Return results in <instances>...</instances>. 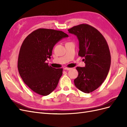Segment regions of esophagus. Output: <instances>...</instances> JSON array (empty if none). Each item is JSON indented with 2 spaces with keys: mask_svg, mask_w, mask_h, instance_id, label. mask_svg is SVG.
<instances>
[{
  "mask_svg": "<svg viewBox=\"0 0 127 127\" xmlns=\"http://www.w3.org/2000/svg\"><path fill=\"white\" fill-rule=\"evenodd\" d=\"M64 70H69L71 69V68H68V67H65L64 68Z\"/></svg>",
  "mask_w": 127,
  "mask_h": 127,
  "instance_id": "1",
  "label": "esophagus"
}]
</instances>
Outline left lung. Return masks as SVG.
<instances>
[{
	"label": "left lung",
	"mask_w": 127,
	"mask_h": 127,
	"mask_svg": "<svg viewBox=\"0 0 127 127\" xmlns=\"http://www.w3.org/2000/svg\"><path fill=\"white\" fill-rule=\"evenodd\" d=\"M68 31L77 37L78 56L85 58V67H76L78 75L74 84L84 93H91L101 86L109 73L111 55L108 44L102 34L88 24H79Z\"/></svg>",
	"instance_id": "8db88e82"
}]
</instances>
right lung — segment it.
<instances>
[{"instance_id":"obj_1","label":"right lung","mask_w":127,"mask_h":127,"mask_svg":"<svg viewBox=\"0 0 127 127\" xmlns=\"http://www.w3.org/2000/svg\"><path fill=\"white\" fill-rule=\"evenodd\" d=\"M67 34L61 31L39 29L27 36L20 48L17 67L26 85L36 93L46 96L57 86L63 68L56 69L47 63L53 47Z\"/></svg>"}]
</instances>
